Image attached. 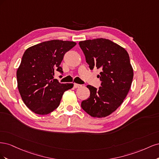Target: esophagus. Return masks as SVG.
I'll list each match as a JSON object with an SVG mask.
<instances>
[{"label": "esophagus", "mask_w": 159, "mask_h": 159, "mask_svg": "<svg viewBox=\"0 0 159 159\" xmlns=\"http://www.w3.org/2000/svg\"><path fill=\"white\" fill-rule=\"evenodd\" d=\"M81 86V85H80V84H74V88H80Z\"/></svg>", "instance_id": "34e87169"}]
</instances>
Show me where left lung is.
I'll return each mask as SVG.
<instances>
[{
  "label": "left lung",
  "mask_w": 159,
  "mask_h": 159,
  "mask_svg": "<svg viewBox=\"0 0 159 159\" xmlns=\"http://www.w3.org/2000/svg\"><path fill=\"white\" fill-rule=\"evenodd\" d=\"M90 70L101 69V87L89 85V98L81 106L93 117H105L114 112L123 103L133 78V70L127 52L105 38L79 42Z\"/></svg>",
  "instance_id": "left-lung-1"
}]
</instances>
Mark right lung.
Masks as SVG:
<instances>
[{
	"instance_id": "1",
	"label": "right lung",
	"mask_w": 159,
	"mask_h": 159,
	"mask_svg": "<svg viewBox=\"0 0 159 159\" xmlns=\"http://www.w3.org/2000/svg\"><path fill=\"white\" fill-rule=\"evenodd\" d=\"M75 45L74 42L53 40L30 47L24 53L16 72L18 89L24 103L34 113L52 112L65 91L73 88V84H60L54 75L56 70L63 74L61 62Z\"/></svg>"
}]
</instances>
